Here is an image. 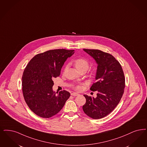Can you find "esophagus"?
Here are the masks:
<instances>
[{
    "instance_id": "esophagus-1",
    "label": "esophagus",
    "mask_w": 147,
    "mask_h": 147,
    "mask_svg": "<svg viewBox=\"0 0 147 147\" xmlns=\"http://www.w3.org/2000/svg\"><path fill=\"white\" fill-rule=\"evenodd\" d=\"M78 93H76V92H73L71 93V96H78L79 95Z\"/></svg>"
}]
</instances>
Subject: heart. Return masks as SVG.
Listing matches in <instances>:
<instances>
[{"instance_id": "b5f03b06", "label": "heart", "mask_w": 147, "mask_h": 147, "mask_svg": "<svg viewBox=\"0 0 147 147\" xmlns=\"http://www.w3.org/2000/svg\"><path fill=\"white\" fill-rule=\"evenodd\" d=\"M74 65L76 69L79 72L82 71H86L88 70L89 67V62L85 58L83 57H79L76 59L73 62ZM67 67H65L64 69V71L67 70ZM75 88L77 90H80L81 89V86L79 85H77Z\"/></svg>"}]
</instances>
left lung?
Masks as SVG:
<instances>
[{"label": "left lung", "mask_w": 147, "mask_h": 147, "mask_svg": "<svg viewBox=\"0 0 147 147\" xmlns=\"http://www.w3.org/2000/svg\"><path fill=\"white\" fill-rule=\"evenodd\" d=\"M84 50L95 59L98 65L96 82L90 88L91 91H97V97L84 94L86 102L82 109L89 117L98 119L110 114L121 99L125 86L124 73L119 61L111 54L100 50Z\"/></svg>", "instance_id": "8db88e82"}]
</instances>
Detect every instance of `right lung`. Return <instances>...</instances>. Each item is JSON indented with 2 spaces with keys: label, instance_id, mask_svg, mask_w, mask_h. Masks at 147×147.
<instances>
[{
  "label": "right lung",
  "instance_id": "1",
  "mask_svg": "<svg viewBox=\"0 0 147 147\" xmlns=\"http://www.w3.org/2000/svg\"><path fill=\"white\" fill-rule=\"evenodd\" d=\"M74 50L55 49L36 55L24 69L22 78L24 99L36 115L49 118L57 114L71 94L61 91L57 94L53 90L54 78L59 76L61 68Z\"/></svg>",
  "mask_w": 147,
  "mask_h": 147
}]
</instances>
